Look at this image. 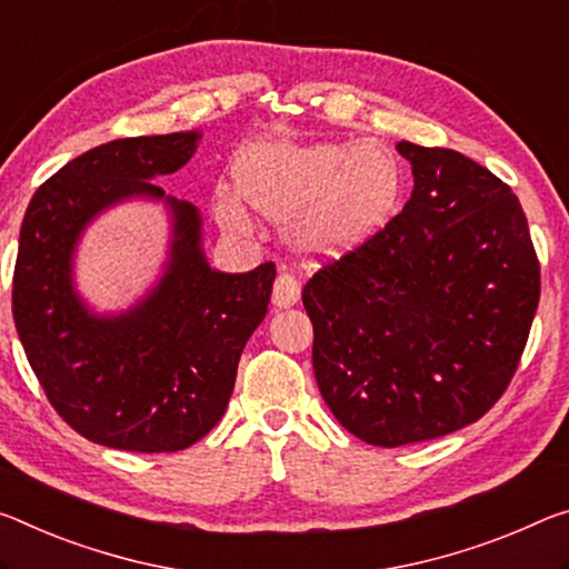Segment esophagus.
<instances>
[{"label":"esophagus","mask_w":569,"mask_h":569,"mask_svg":"<svg viewBox=\"0 0 569 569\" xmlns=\"http://www.w3.org/2000/svg\"><path fill=\"white\" fill-rule=\"evenodd\" d=\"M299 299H301L299 278L291 273L278 276L273 283V303L278 306V309H288V306H293Z\"/></svg>","instance_id":"34e87169"}]
</instances>
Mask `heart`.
<instances>
[{
	"label": "heart",
	"mask_w": 569,
	"mask_h": 569,
	"mask_svg": "<svg viewBox=\"0 0 569 569\" xmlns=\"http://www.w3.org/2000/svg\"><path fill=\"white\" fill-rule=\"evenodd\" d=\"M238 189L252 210L273 222H292L309 250H339L375 230L398 202L400 167L380 143L349 151L321 147H258L238 164ZM214 214L232 232H248L236 194L218 192Z\"/></svg>",
	"instance_id": "1"
}]
</instances>
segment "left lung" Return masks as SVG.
Returning a JSON list of instances; mask_svg holds the SVG:
<instances>
[{"instance_id":"obj_1","label":"left lung","mask_w":569,"mask_h":569,"mask_svg":"<svg viewBox=\"0 0 569 569\" xmlns=\"http://www.w3.org/2000/svg\"><path fill=\"white\" fill-rule=\"evenodd\" d=\"M395 149L412 167L408 204L301 293L321 398L382 448L483 418L517 372L542 288L509 184L453 149Z\"/></svg>"}]
</instances>
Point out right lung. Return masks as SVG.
<instances>
[{"instance_id": "right-lung-1", "label": "right lung", "mask_w": 569, "mask_h": 569, "mask_svg": "<svg viewBox=\"0 0 569 569\" xmlns=\"http://www.w3.org/2000/svg\"><path fill=\"white\" fill-rule=\"evenodd\" d=\"M200 133L133 137L86 151L27 204L12 278V317L27 362L56 412L98 446L174 453L228 408L250 333L266 319L276 266L228 276L200 250V214L167 200L174 242L167 276L137 309L96 319L70 286L83 224L131 194L164 197L149 179L194 154Z\"/></svg>"}]
</instances>
